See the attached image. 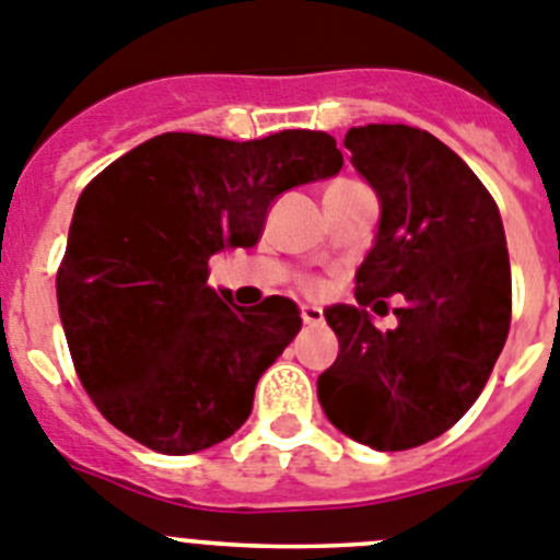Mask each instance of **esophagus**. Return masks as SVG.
<instances>
[{"instance_id": "obj_1", "label": "esophagus", "mask_w": 560, "mask_h": 560, "mask_svg": "<svg viewBox=\"0 0 560 560\" xmlns=\"http://www.w3.org/2000/svg\"><path fill=\"white\" fill-rule=\"evenodd\" d=\"M301 320L306 326H320L324 324V310L320 306H301Z\"/></svg>"}]
</instances>
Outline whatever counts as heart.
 I'll return each instance as SVG.
<instances>
[{"instance_id":"obj_1","label":"heart","mask_w":560,"mask_h":560,"mask_svg":"<svg viewBox=\"0 0 560 560\" xmlns=\"http://www.w3.org/2000/svg\"><path fill=\"white\" fill-rule=\"evenodd\" d=\"M320 287H324V284H320V281H317V279L301 281V290H304V292H320Z\"/></svg>"}]
</instances>
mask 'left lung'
I'll return each instance as SVG.
<instances>
[{"mask_svg":"<svg viewBox=\"0 0 560 560\" xmlns=\"http://www.w3.org/2000/svg\"><path fill=\"white\" fill-rule=\"evenodd\" d=\"M346 148L380 195L382 220L357 270L360 306L326 310L340 354L317 376V399L342 435L412 450L460 421L505 346V229L482 180L427 130L365 125L346 133ZM396 291L406 299L397 326L376 330L361 306Z\"/></svg>","mask_w":560,"mask_h":560,"instance_id":"8db88e82","label":"left lung"}]
</instances>
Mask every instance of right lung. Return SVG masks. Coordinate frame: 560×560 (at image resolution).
Listing matches in <instances>:
<instances>
[{"instance_id": "obj_1", "label": "right lung", "mask_w": 560, "mask_h": 560, "mask_svg": "<svg viewBox=\"0 0 560 560\" xmlns=\"http://www.w3.org/2000/svg\"><path fill=\"white\" fill-rule=\"evenodd\" d=\"M324 130L254 142L161 133L85 186L60 259L58 312L74 371L110 424L192 455L248 421L265 368L299 335L290 299L231 304L209 259L254 248L281 192L340 173Z\"/></svg>"}]
</instances>
